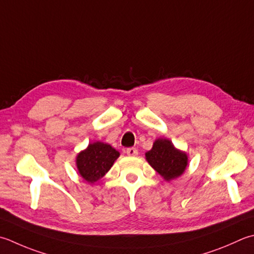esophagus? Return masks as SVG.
Returning a JSON list of instances; mask_svg holds the SVG:
<instances>
[{
	"instance_id": "esophagus-1",
	"label": "esophagus",
	"mask_w": 254,
	"mask_h": 254,
	"mask_svg": "<svg viewBox=\"0 0 254 254\" xmlns=\"http://www.w3.org/2000/svg\"><path fill=\"white\" fill-rule=\"evenodd\" d=\"M126 153L127 154L128 156H136L138 152H137L136 148H134V147H130V148H127V150L126 151Z\"/></svg>"
}]
</instances>
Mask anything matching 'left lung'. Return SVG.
Segmentation results:
<instances>
[{
  "instance_id": "left-lung-1",
  "label": "left lung",
  "mask_w": 254,
  "mask_h": 254,
  "mask_svg": "<svg viewBox=\"0 0 254 254\" xmlns=\"http://www.w3.org/2000/svg\"><path fill=\"white\" fill-rule=\"evenodd\" d=\"M147 163L166 182L182 176L188 166L186 152L178 150L172 141L160 137L153 143V147L145 153Z\"/></svg>"
}]
</instances>
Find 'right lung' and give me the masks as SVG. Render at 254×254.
<instances>
[{
	"mask_svg": "<svg viewBox=\"0 0 254 254\" xmlns=\"http://www.w3.org/2000/svg\"><path fill=\"white\" fill-rule=\"evenodd\" d=\"M119 156L120 153L110 144L100 141L89 143L87 148L76 156L79 175L89 184L96 183L110 171Z\"/></svg>",
	"mask_w": 254,
	"mask_h": 254,
	"instance_id": "1",
	"label": "right lung"
}]
</instances>
